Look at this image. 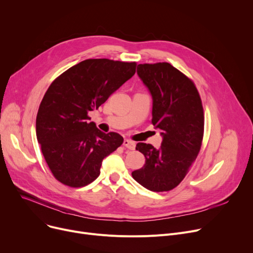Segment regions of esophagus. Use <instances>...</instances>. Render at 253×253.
Returning <instances> with one entry per match:
<instances>
[{
	"instance_id": "34e87169",
	"label": "esophagus",
	"mask_w": 253,
	"mask_h": 253,
	"mask_svg": "<svg viewBox=\"0 0 253 253\" xmlns=\"http://www.w3.org/2000/svg\"><path fill=\"white\" fill-rule=\"evenodd\" d=\"M123 145L125 148H127L128 150H131V151H133L135 149V143L129 139H125L123 142Z\"/></svg>"
}]
</instances>
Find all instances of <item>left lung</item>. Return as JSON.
Wrapping results in <instances>:
<instances>
[{"label":"left lung","instance_id":"1","mask_svg":"<svg viewBox=\"0 0 253 253\" xmlns=\"http://www.w3.org/2000/svg\"><path fill=\"white\" fill-rule=\"evenodd\" d=\"M137 74L153 97L152 123L162 132L160 149L138 142L145 164L132 172L142 187L153 192L176 188L200 152L204 135V110L192 80L168 62L142 63Z\"/></svg>","mask_w":253,"mask_h":253}]
</instances>
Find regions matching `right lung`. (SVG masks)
<instances>
[{
    "instance_id": "1",
    "label": "right lung",
    "mask_w": 253,
    "mask_h": 253,
    "mask_svg": "<svg viewBox=\"0 0 253 253\" xmlns=\"http://www.w3.org/2000/svg\"><path fill=\"white\" fill-rule=\"evenodd\" d=\"M136 62L108 58L86 59L63 72L51 83L39 106L38 142L45 161L59 182L82 188L100 174L102 160L124 141L103 133L89 122L98 109L135 74Z\"/></svg>"
}]
</instances>
